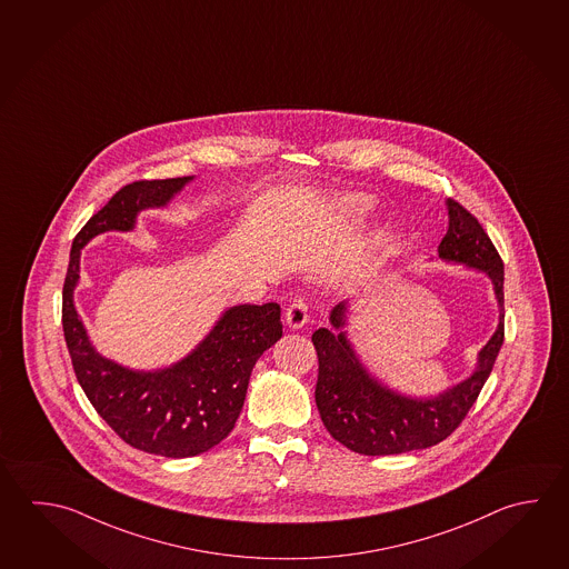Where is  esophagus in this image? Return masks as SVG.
I'll list each match as a JSON object with an SVG mask.
<instances>
[{
  "instance_id": "esophagus-1",
  "label": "esophagus",
  "mask_w": 569,
  "mask_h": 569,
  "mask_svg": "<svg viewBox=\"0 0 569 569\" xmlns=\"http://www.w3.org/2000/svg\"><path fill=\"white\" fill-rule=\"evenodd\" d=\"M284 321L290 329H302L309 321V307L302 299H295L289 305V309L284 312Z\"/></svg>"
}]
</instances>
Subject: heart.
I'll return each instance as SVG.
<instances>
[{
	"instance_id": "1",
	"label": "heart",
	"mask_w": 569,
	"mask_h": 569,
	"mask_svg": "<svg viewBox=\"0 0 569 569\" xmlns=\"http://www.w3.org/2000/svg\"><path fill=\"white\" fill-rule=\"evenodd\" d=\"M375 210V200L362 192H349L332 200L335 217L347 224H361L371 217Z\"/></svg>"
}]
</instances>
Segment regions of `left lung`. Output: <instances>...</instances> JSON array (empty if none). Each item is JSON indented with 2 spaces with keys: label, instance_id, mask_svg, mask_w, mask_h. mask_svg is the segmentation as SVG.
Listing matches in <instances>:
<instances>
[{
  "label": "left lung",
  "instance_id": "obj_1",
  "mask_svg": "<svg viewBox=\"0 0 569 569\" xmlns=\"http://www.w3.org/2000/svg\"><path fill=\"white\" fill-rule=\"evenodd\" d=\"M445 207L449 227L437 248L439 260L491 280L499 310L496 332L477 352L476 367L463 381L441 393L407 395L367 369L347 331L351 300L339 302L329 315L331 327L312 332L319 357L315 401L327 431L355 453H409L441 443L476 403L503 345V262L476 217L455 200H447Z\"/></svg>",
  "mask_w": 569,
  "mask_h": 569
}]
</instances>
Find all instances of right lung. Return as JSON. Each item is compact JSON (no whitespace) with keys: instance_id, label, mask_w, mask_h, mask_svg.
I'll return each instance as SVG.
<instances>
[{"instance_id":"right-lung-1","label":"right lung","mask_w":569,"mask_h":569,"mask_svg":"<svg viewBox=\"0 0 569 569\" xmlns=\"http://www.w3.org/2000/svg\"><path fill=\"white\" fill-rule=\"evenodd\" d=\"M194 176L142 180L116 192L73 238L63 282V337L73 371L93 409L116 433L144 453L184 459L204 453L234 429L252 367L282 337L280 307H228L207 337L180 361L130 369L93 347L73 302L82 248L103 232H132L140 212L166 208Z\"/></svg>"}]
</instances>
